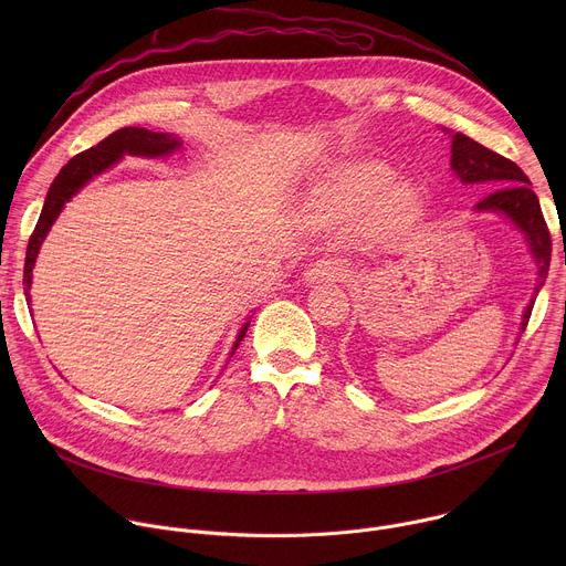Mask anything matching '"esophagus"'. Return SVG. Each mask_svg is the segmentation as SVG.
<instances>
[{
  "label": "esophagus",
  "instance_id": "1",
  "mask_svg": "<svg viewBox=\"0 0 566 566\" xmlns=\"http://www.w3.org/2000/svg\"><path fill=\"white\" fill-rule=\"evenodd\" d=\"M349 264H345L343 260H317L313 264L306 266L304 277L308 282H317V280H345L349 275Z\"/></svg>",
  "mask_w": 566,
  "mask_h": 566
}]
</instances>
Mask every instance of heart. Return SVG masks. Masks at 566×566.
Here are the masks:
<instances>
[{
	"instance_id": "1",
	"label": "heart",
	"mask_w": 566,
	"mask_h": 566,
	"mask_svg": "<svg viewBox=\"0 0 566 566\" xmlns=\"http://www.w3.org/2000/svg\"><path fill=\"white\" fill-rule=\"evenodd\" d=\"M396 172L371 158H352L322 175L306 195L311 210L349 219L374 212L382 230L410 226L421 212V195L410 184H394Z\"/></svg>"
}]
</instances>
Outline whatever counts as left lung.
<instances>
[{"label": "left lung", "instance_id": "1", "mask_svg": "<svg viewBox=\"0 0 566 566\" xmlns=\"http://www.w3.org/2000/svg\"><path fill=\"white\" fill-rule=\"evenodd\" d=\"M452 172L461 179V184H497L504 186L489 197H483L474 210L479 212H500L506 214L526 237L533 260L537 264V291L544 286L551 264V232L546 228L537 195L531 190L528 177L515 166L513 160L504 158L502 154L479 145L476 140L468 138L465 134L452 136V158H450ZM535 300L524 311L522 317V332L528 325V317L533 311Z\"/></svg>", "mask_w": 566, "mask_h": 566}]
</instances>
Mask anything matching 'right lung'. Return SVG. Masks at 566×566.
<instances>
[{
    "label": "right lung",
    "instance_id": "right-lung-1",
    "mask_svg": "<svg viewBox=\"0 0 566 566\" xmlns=\"http://www.w3.org/2000/svg\"><path fill=\"white\" fill-rule=\"evenodd\" d=\"M181 147V140L175 134H164V132H149L145 127H123L116 129L114 134H109L107 138H103L98 145L75 154L69 164L60 170V175L53 179L46 199H44V208L40 212L38 226L29 239V249H27V260H24V295L27 302H31V277H33V266L40 253V247L44 237L49 234L53 221L57 219V214L62 212L64 203L83 188L90 179H94L96 175L105 172L107 168H112L116 160H120L125 154H134V156H147V158H156V156H168L175 149ZM249 322L244 327L239 329V336L232 345L230 358L234 354V349L239 347L241 338L247 336Z\"/></svg>",
    "mask_w": 566,
    "mask_h": 566
}]
</instances>
